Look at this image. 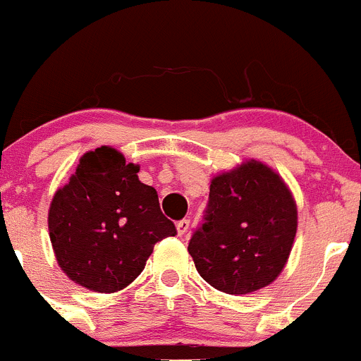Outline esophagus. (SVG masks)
Listing matches in <instances>:
<instances>
[{
	"label": "esophagus",
	"instance_id": "1",
	"mask_svg": "<svg viewBox=\"0 0 361 361\" xmlns=\"http://www.w3.org/2000/svg\"><path fill=\"white\" fill-rule=\"evenodd\" d=\"M188 228H190V220H187V218H183V220H180L176 224L178 235H185L188 232Z\"/></svg>",
	"mask_w": 361,
	"mask_h": 361
}]
</instances>
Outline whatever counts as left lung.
<instances>
[{
    "label": "left lung",
    "instance_id": "1",
    "mask_svg": "<svg viewBox=\"0 0 361 361\" xmlns=\"http://www.w3.org/2000/svg\"><path fill=\"white\" fill-rule=\"evenodd\" d=\"M297 234V204L283 178L248 160L211 180L204 224L188 243L197 272L213 288L246 295L271 285Z\"/></svg>",
    "mask_w": 361,
    "mask_h": 361
}]
</instances>
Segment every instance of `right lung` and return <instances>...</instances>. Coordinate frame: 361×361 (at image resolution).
<instances>
[{
	"mask_svg": "<svg viewBox=\"0 0 361 361\" xmlns=\"http://www.w3.org/2000/svg\"><path fill=\"white\" fill-rule=\"evenodd\" d=\"M137 171L115 148H96L80 159L50 202L57 264L83 288L123 290L141 274L155 243L176 234L160 211L157 190L141 183Z\"/></svg>",
	"mask_w": 361,
	"mask_h": 361,
	"instance_id": "add662e5",
	"label": "right lung"
}]
</instances>
